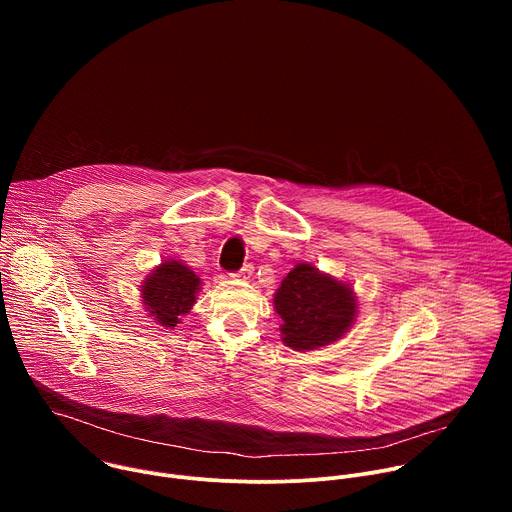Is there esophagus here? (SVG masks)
Wrapping results in <instances>:
<instances>
[{
  "mask_svg": "<svg viewBox=\"0 0 512 512\" xmlns=\"http://www.w3.org/2000/svg\"><path fill=\"white\" fill-rule=\"evenodd\" d=\"M251 275H253V265H251V263L243 265V267L235 273V277H241V279H249Z\"/></svg>",
  "mask_w": 512,
  "mask_h": 512,
  "instance_id": "1",
  "label": "esophagus"
}]
</instances>
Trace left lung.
Here are the masks:
<instances>
[{
  "label": "left lung",
  "instance_id": "obj_1",
  "mask_svg": "<svg viewBox=\"0 0 512 512\" xmlns=\"http://www.w3.org/2000/svg\"><path fill=\"white\" fill-rule=\"evenodd\" d=\"M281 318L285 346L306 352L328 346L352 326L356 318L354 291L310 263L291 269L273 298Z\"/></svg>",
  "mask_w": 512,
  "mask_h": 512
}]
</instances>
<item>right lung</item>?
<instances>
[{"instance_id":"obj_1","label":"right lung","mask_w":512,"mask_h":512,"mask_svg":"<svg viewBox=\"0 0 512 512\" xmlns=\"http://www.w3.org/2000/svg\"><path fill=\"white\" fill-rule=\"evenodd\" d=\"M200 291V277L180 261H164L141 285L145 310L164 328H174L188 314Z\"/></svg>"}]
</instances>
